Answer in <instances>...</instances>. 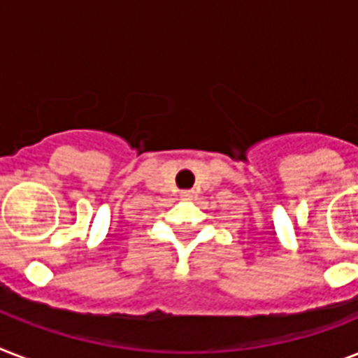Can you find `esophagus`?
<instances>
[{
    "instance_id": "1",
    "label": "esophagus",
    "mask_w": 358,
    "mask_h": 358,
    "mask_svg": "<svg viewBox=\"0 0 358 358\" xmlns=\"http://www.w3.org/2000/svg\"><path fill=\"white\" fill-rule=\"evenodd\" d=\"M196 195V191L195 189H187V191H182V196L184 199H193V196Z\"/></svg>"
}]
</instances>
